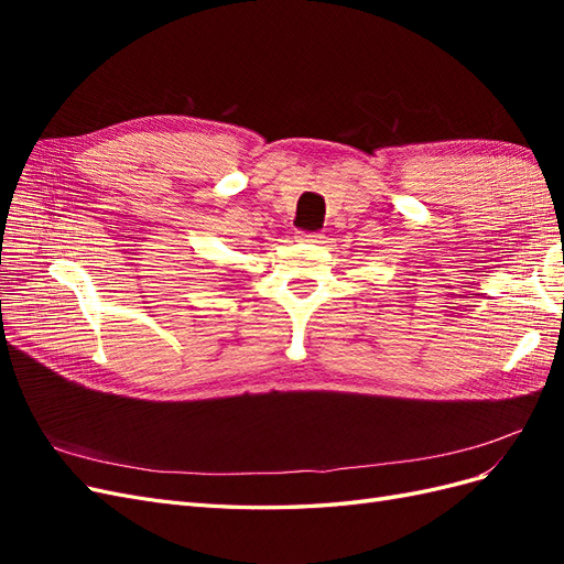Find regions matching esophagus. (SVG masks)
Listing matches in <instances>:
<instances>
[{"mask_svg": "<svg viewBox=\"0 0 564 564\" xmlns=\"http://www.w3.org/2000/svg\"><path fill=\"white\" fill-rule=\"evenodd\" d=\"M296 237H299L301 242H311V245L324 242V235H322V232H305V230H301Z\"/></svg>", "mask_w": 564, "mask_h": 564, "instance_id": "esophagus-1", "label": "esophagus"}]
</instances>
